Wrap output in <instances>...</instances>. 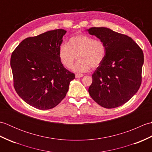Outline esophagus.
I'll return each instance as SVG.
<instances>
[{
    "label": "esophagus",
    "mask_w": 152,
    "mask_h": 152,
    "mask_svg": "<svg viewBox=\"0 0 152 152\" xmlns=\"http://www.w3.org/2000/svg\"><path fill=\"white\" fill-rule=\"evenodd\" d=\"M76 78H81V77H83V74H76Z\"/></svg>",
    "instance_id": "34e87169"
}]
</instances>
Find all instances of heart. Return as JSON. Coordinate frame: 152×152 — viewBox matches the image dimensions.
Listing matches in <instances>:
<instances>
[{"label":"heart","instance_id":"1","mask_svg":"<svg viewBox=\"0 0 152 152\" xmlns=\"http://www.w3.org/2000/svg\"><path fill=\"white\" fill-rule=\"evenodd\" d=\"M59 58L63 65L69 69L77 55L78 61L72 69L74 72H88L96 68L104 60L106 46L101 40L86 34H78L69 38L67 44H61L59 48Z\"/></svg>","mask_w":152,"mask_h":152}]
</instances>
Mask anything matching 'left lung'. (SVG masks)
<instances>
[{
	"label": "left lung",
	"instance_id": "obj_1",
	"mask_svg": "<svg viewBox=\"0 0 152 152\" xmlns=\"http://www.w3.org/2000/svg\"><path fill=\"white\" fill-rule=\"evenodd\" d=\"M88 31L106 46L105 59L92 75L89 95L102 107H118L129 101L140 88L143 51L131 37L108 28L91 27Z\"/></svg>",
	"mask_w": 152,
	"mask_h": 152
}]
</instances>
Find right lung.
Returning a JSON list of instances; mask_svg holds the SVG:
<instances>
[{
    "instance_id": "obj_1",
    "label": "right lung",
    "mask_w": 152,
    "mask_h": 152,
    "mask_svg": "<svg viewBox=\"0 0 152 152\" xmlns=\"http://www.w3.org/2000/svg\"><path fill=\"white\" fill-rule=\"evenodd\" d=\"M66 33L59 28L27 38L12 53L15 91L34 108L48 110L59 104L75 78L59 58V48Z\"/></svg>"
}]
</instances>
